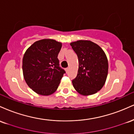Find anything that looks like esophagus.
<instances>
[{"label": "esophagus", "instance_id": "esophagus-1", "mask_svg": "<svg viewBox=\"0 0 134 134\" xmlns=\"http://www.w3.org/2000/svg\"><path fill=\"white\" fill-rule=\"evenodd\" d=\"M65 71L67 72L69 71V68H68V67H67V68H66V69H65Z\"/></svg>", "mask_w": 134, "mask_h": 134}]
</instances>
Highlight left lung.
<instances>
[{
    "instance_id": "obj_1",
    "label": "left lung",
    "mask_w": 134,
    "mask_h": 134,
    "mask_svg": "<svg viewBox=\"0 0 134 134\" xmlns=\"http://www.w3.org/2000/svg\"><path fill=\"white\" fill-rule=\"evenodd\" d=\"M70 45L79 60L77 75L72 81L74 87L84 96L96 93L107 80V55L99 45L91 41L79 40L71 43Z\"/></svg>"
}]
</instances>
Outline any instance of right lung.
I'll use <instances>...</instances> for the list:
<instances>
[{"instance_id":"obj_1","label":"right lung","mask_w":134,"mask_h":134,"mask_svg":"<svg viewBox=\"0 0 134 134\" xmlns=\"http://www.w3.org/2000/svg\"><path fill=\"white\" fill-rule=\"evenodd\" d=\"M62 43L52 39L35 42L24 53L23 72L27 86L38 94L48 96L57 90L65 71L59 66Z\"/></svg>"}]
</instances>
